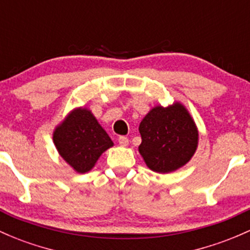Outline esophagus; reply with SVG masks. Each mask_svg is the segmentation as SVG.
Instances as JSON below:
<instances>
[{
    "instance_id": "1",
    "label": "esophagus",
    "mask_w": 250,
    "mask_h": 250,
    "mask_svg": "<svg viewBox=\"0 0 250 250\" xmlns=\"http://www.w3.org/2000/svg\"><path fill=\"white\" fill-rule=\"evenodd\" d=\"M117 142H119L120 146L122 147H127L128 145H129V140L125 138V136H120L119 140H117Z\"/></svg>"
}]
</instances>
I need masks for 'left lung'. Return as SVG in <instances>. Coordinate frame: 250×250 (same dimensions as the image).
Returning <instances> with one entry per match:
<instances>
[{
	"mask_svg": "<svg viewBox=\"0 0 250 250\" xmlns=\"http://www.w3.org/2000/svg\"><path fill=\"white\" fill-rule=\"evenodd\" d=\"M139 153L149 169L171 173L185 166L198 147L199 133L193 117L180 102L155 105L139 125Z\"/></svg>",
	"mask_w": 250,
	"mask_h": 250,
	"instance_id": "obj_1",
	"label": "left lung"
}]
</instances>
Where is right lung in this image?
Segmentation results:
<instances>
[{
  "mask_svg": "<svg viewBox=\"0 0 250 250\" xmlns=\"http://www.w3.org/2000/svg\"><path fill=\"white\" fill-rule=\"evenodd\" d=\"M53 144L59 155L77 173L94 168L100 156L114 146L91 110L72 109L53 130Z\"/></svg>",
  "mask_w": 250,
  "mask_h": 250,
  "instance_id": "add662e5",
  "label": "right lung"
}]
</instances>
